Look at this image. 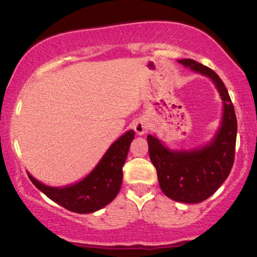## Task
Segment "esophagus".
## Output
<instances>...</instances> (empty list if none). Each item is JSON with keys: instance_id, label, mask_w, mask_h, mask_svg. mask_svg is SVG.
Wrapping results in <instances>:
<instances>
[{"instance_id": "obj_1", "label": "esophagus", "mask_w": 257, "mask_h": 257, "mask_svg": "<svg viewBox=\"0 0 257 257\" xmlns=\"http://www.w3.org/2000/svg\"><path fill=\"white\" fill-rule=\"evenodd\" d=\"M134 131L139 135L145 134L147 132V124L144 120H137V122L134 123Z\"/></svg>"}]
</instances>
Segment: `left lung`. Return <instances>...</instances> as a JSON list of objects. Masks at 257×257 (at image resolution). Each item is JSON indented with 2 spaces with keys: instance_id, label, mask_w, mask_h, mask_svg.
<instances>
[{
  "instance_id": "8db88e82",
  "label": "left lung",
  "mask_w": 257,
  "mask_h": 257,
  "mask_svg": "<svg viewBox=\"0 0 257 257\" xmlns=\"http://www.w3.org/2000/svg\"><path fill=\"white\" fill-rule=\"evenodd\" d=\"M179 63L213 79L223 100L220 131L203 149L170 151L158 139L147 137L150 158L157 170L163 193L176 202L193 204L208 199L228 178L234 163L237 117L227 88L214 70L192 59H181Z\"/></svg>"
}]
</instances>
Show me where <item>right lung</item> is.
<instances>
[{
	"mask_svg": "<svg viewBox=\"0 0 257 257\" xmlns=\"http://www.w3.org/2000/svg\"><path fill=\"white\" fill-rule=\"evenodd\" d=\"M135 132L129 131L111 145L95 169L77 184L66 187H49L28 174L29 179L53 202L78 214L94 213L112 202L118 194L129 145Z\"/></svg>",
	"mask_w": 257,
	"mask_h": 257,
	"instance_id": "right-lung-1",
	"label": "right lung"
}]
</instances>
